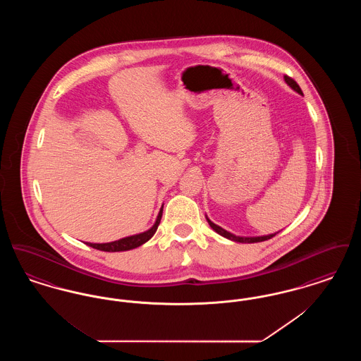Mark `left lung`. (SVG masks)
<instances>
[{
    "label": "left lung",
    "mask_w": 361,
    "mask_h": 361,
    "mask_svg": "<svg viewBox=\"0 0 361 361\" xmlns=\"http://www.w3.org/2000/svg\"><path fill=\"white\" fill-rule=\"evenodd\" d=\"M284 81L287 82V85L290 86L291 89H293L296 93H299V94H302L303 96V92H302V89L299 87V85L292 80L291 77H287V75H284ZM207 222L208 224L211 226V228L214 230V231H216L219 235H222L224 238H227V240H234V242H240V243H255V242H262V240H271L272 237H275L276 234L279 233H275V234H268V235H259V237H240V235H235V234H233V233H230V231H227V230H224L222 228L221 226H218V224H214V222H211L209 221V218L206 215Z\"/></svg>",
    "instance_id": "obj_1"
}]
</instances>
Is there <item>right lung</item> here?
<instances>
[{"label": "right lung", "instance_id": "add662e5", "mask_svg": "<svg viewBox=\"0 0 361 361\" xmlns=\"http://www.w3.org/2000/svg\"><path fill=\"white\" fill-rule=\"evenodd\" d=\"M162 209H164V204L161 207L158 215H157V219H155V224L146 231L143 233H139V234H134V235H130V237H126V238H121V240H114V242H106V243H92V242H86V245L97 249V250H103V252H126V250H131V249H135L137 246L146 243L147 240H150L157 231L159 222H161V218H162Z\"/></svg>", "mask_w": 361, "mask_h": 361}]
</instances>
